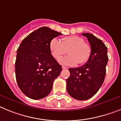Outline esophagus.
Returning a JSON list of instances; mask_svg holds the SVG:
<instances>
[{
  "mask_svg": "<svg viewBox=\"0 0 121 121\" xmlns=\"http://www.w3.org/2000/svg\"><path fill=\"white\" fill-rule=\"evenodd\" d=\"M62 69H66L67 68H66V67H65V66H62Z\"/></svg>",
  "mask_w": 121,
  "mask_h": 121,
  "instance_id": "1",
  "label": "esophagus"
}]
</instances>
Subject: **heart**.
Masks as SVG:
<instances>
[{"label":"heart","instance_id":"1","mask_svg":"<svg viewBox=\"0 0 121 121\" xmlns=\"http://www.w3.org/2000/svg\"><path fill=\"white\" fill-rule=\"evenodd\" d=\"M49 49L52 56L56 60L60 59L68 50L69 55L61 58L59 63L69 66H75L78 63L83 65L88 61L91 53L90 45L78 36L63 38L61 41L56 38L52 39L49 44Z\"/></svg>","mask_w":121,"mask_h":121}]
</instances>
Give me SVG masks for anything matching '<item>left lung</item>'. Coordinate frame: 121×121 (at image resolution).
I'll return each instance as SVG.
<instances>
[{
  "label": "left lung",
  "mask_w": 121,
  "mask_h": 121,
  "mask_svg": "<svg viewBox=\"0 0 121 121\" xmlns=\"http://www.w3.org/2000/svg\"><path fill=\"white\" fill-rule=\"evenodd\" d=\"M91 45V53L83 66L69 68L66 80L67 91L71 97L85 100L94 96L104 83L108 57L107 48L100 39L89 33H82Z\"/></svg>",
  "instance_id": "obj_1"
}]
</instances>
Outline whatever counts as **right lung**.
Returning a JSON list of instances; mask_svg holds the SVG:
<instances>
[{
  "mask_svg": "<svg viewBox=\"0 0 121 121\" xmlns=\"http://www.w3.org/2000/svg\"><path fill=\"white\" fill-rule=\"evenodd\" d=\"M61 33L43 27L24 38L17 50L15 73L20 90L32 99H41L52 91L62 67L50 53L49 44Z\"/></svg>",
  "mask_w": 121,
  "mask_h": 121,
  "instance_id": "obj_1",
  "label": "right lung"
}]
</instances>
